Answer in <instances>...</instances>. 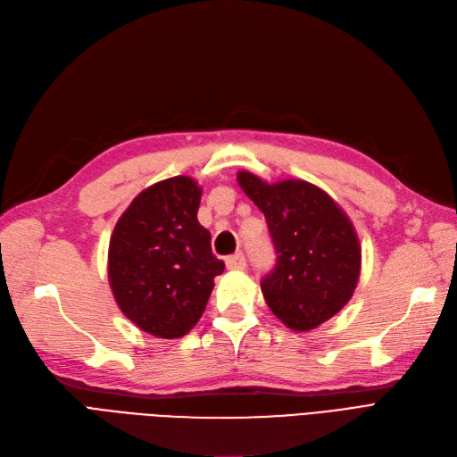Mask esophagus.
I'll list each match as a JSON object with an SVG mask.
<instances>
[{
	"mask_svg": "<svg viewBox=\"0 0 457 457\" xmlns=\"http://www.w3.org/2000/svg\"><path fill=\"white\" fill-rule=\"evenodd\" d=\"M245 266H247V262H245L244 253H236V254H232V257L227 259V268L228 270H244Z\"/></svg>",
	"mask_w": 457,
	"mask_h": 457,
	"instance_id": "34e87169",
	"label": "esophagus"
}]
</instances>
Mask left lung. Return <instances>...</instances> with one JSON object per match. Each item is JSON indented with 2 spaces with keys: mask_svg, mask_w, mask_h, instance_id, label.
Returning <instances> with one entry per match:
<instances>
[{
  "mask_svg": "<svg viewBox=\"0 0 457 457\" xmlns=\"http://www.w3.org/2000/svg\"><path fill=\"white\" fill-rule=\"evenodd\" d=\"M238 184L264 213L278 254L261 281L268 307L290 330H313L339 313L356 288L361 247L351 219L303 179L268 184L242 170Z\"/></svg>",
  "mask_w": 457,
  "mask_h": 457,
  "instance_id": "8db88e82",
  "label": "left lung"
}]
</instances>
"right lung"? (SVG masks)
Instances as JSON below:
<instances>
[{"label": "right lung", "instance_id": "obj_1", "mask_svg": "<svg viewBox=\"0 0 457 457\" xmlns=\"http://www.w3.org/2000/svg\"><path fill=\"white\" fill-rule=\"evenodd\" d=\"M200 195L189 176L162 179L135 196L111 236L112 295L121 313L155 337L186 336L225 270L196 219Z\"/></svg>", "mask_w": 457, "mask_h": 457}]
</instances>
